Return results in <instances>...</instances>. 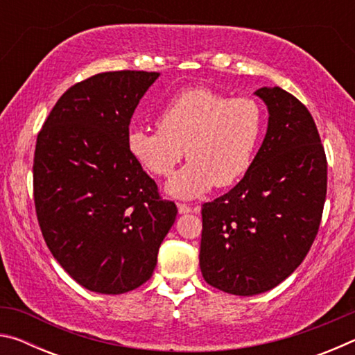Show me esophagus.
<instances>
[{"label": "esophagus", "mask_w": 355, "mask_h": 355, "mask_svg": "<svg viewBox=\"0 0 355 355\" xmlns=\"http://www.w3.org/2000/svg\"><path fill=\"white\" fill-rule=\"evenodd\" d=\"M178 213L180 214H188V213H199V207L192 208L188 203H178Z\"/></svg>", "instance_id": "1"}]
</instances>
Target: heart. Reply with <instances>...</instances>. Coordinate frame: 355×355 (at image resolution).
Instances as JSON below:
<instances>
[{
  "label": "heart",
  "mask_w": 355,
  "mask_h": 355,
  "mask_svg": "<svg viewBox=\"0 0 355 355\" xmlns=\"http://www.w3.org/2000/svg\"><path fill=\"white\" fill-rule=\"evenodd\" d=\"M156 125L155 130L128 131L131 158L155 177H171L186 150L189 163L167 189L194 199L213 186L236 184L250 171L261 142L264 112L250 97L232 98L208 87H192L167 101Z\"/></svg>",
  "instance_id": "b5f03b06"
}]
</instances>
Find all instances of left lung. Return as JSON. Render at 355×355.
<instances>
[{
	"mask_svg": "<svg viewBox=\"0 0 355 355\" xmlns=\"http://www.w3.org/2000/svg\"><path fill=\"white\" fill-rule=\"evenodd\" d=\"M255 94L269 123L254 164L235 188L202 205V275L236 296L272 290L304 261L327 192L326 152L310 111L280 87Z\"/></svg>",
	"mask_w": 355,
	"mask_h": 355,
	"instance_id": "1",
	"label": "left lung"
}]
</instances>
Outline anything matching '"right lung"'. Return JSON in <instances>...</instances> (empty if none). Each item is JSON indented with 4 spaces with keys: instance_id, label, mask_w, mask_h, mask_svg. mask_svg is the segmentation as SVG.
Wrapping results in <instances>:
<instances>
[{
    "instance_id": "right-lung-1",
    "label": "right lung",
    "mask_w": 355,
    "mask_h": 355,
    "mask_svg": "<svg viewBox=\"0 0 355 355\" xmlns=\"http://www.w3.org/2000/svg\"><path fill=\"white\" fill-rule=\"evenodd\" d=\"M156 71H105L64 92L35 142L34 205L48 249L87 290L122 294L152 277L177 207L131 158L130 120Z\"/></svg>"
}]
</instances>
